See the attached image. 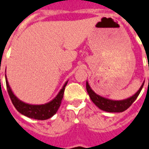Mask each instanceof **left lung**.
I'll return each instance as SVG.
<instances>
[{"label":"left lung","instance_id":"obj_1","mask_svg":"<svg viewBox=\"0 0 149 149\" xmlns=\"http://www.w3.org/2000/svg\"><path fill=\"white\" fill-rule=\"evenodd\" d=\"M144 83L145 81L142 83V86L140 87V88L136 94L130 97L121 100H114L108 99V98L98 95L91 89L88 81L86 82V88H87V91H88V95H89L90 98L91 99L92 102L99 109L104 110V111L109 112V113H121V112L127 110L128 108L132 105V103L136 100V98L138 97L139 94H140V92L143 88Z\"/></svg>","mask_w":149,"mask_h":149}]
</instances>
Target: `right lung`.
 Wrapping results in <instances>:
<instances>
[{
  "label": "right lung",
  "mask_w": 149,
  "mask_h": 149,
  "mask_svg": "<svg viewBox=\"0 0 149 149\" xmlns=\"http://www.w3.org/2000/svg\"><path fill=\"white\" fill-rule=\"evenodd\" d=\"M5 78L7 91H8L11 101L17 111L27 117L39 120H48L56 113V112L58 111L60 105H61V100L63 98L65 88L68 81H67L65 83L63 87L58 92V94L55 96V97L51 101L44 104H30L22 101L21 100H19L15 94H13V92L12 91V90L10 87L6 75Z\"/></svg>",
  "instance_id": "add662e5"
}]
</instances>
